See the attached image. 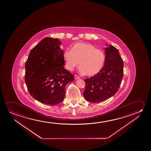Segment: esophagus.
<instances>
[{"label":"esophagus","instance_id":"esophagus-1","mask_svg":"<svg viewBox=\"0 0 151 151\" xmlns=\"http://www.w3.org/2000/svg\"><path fill=\"white\" fill-rule=\"evenodd\" d=\"M74 77L75 79H79V78H80V77L79 76H78V75H75Z\"/></svg>","mask_w":151,"mask_h":151}]
</instances>
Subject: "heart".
<instances>
[{
  "label": "heart",
  "mask_w": 151,
  "mask_h": 151,
  "mask_svg": "<svg viewBox=\"0 0 151 151\" xmlns=\"http://www.w3.org/2000/svg\"><path fill=\"white\" fill-rule=\"evenodd\" d=\"M66 69L72 71L78 65L79 70L87 76L97 74L104 66V52L91 44L79 42L72 46L70 51L66 50L63 54Z\"/></svg>",
  "instance_id": "b5f03b06"
}]
</instances>
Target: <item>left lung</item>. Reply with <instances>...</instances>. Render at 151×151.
Wrapping results in <instances>:
<instances>
[{
  "label": "left lung",
  "mask_w": 151,
  "mask_h": 151,
  "mask_svg": "<svg viewBox=\"0 0 151 151\" xmlns=\"http://www.w3.org/2000/svg\"><path fill=\"white\" fill-rule=\"evenodd\" d=\"M105 49L106 60L102 70L85 79L86 87L83 95L89 102H100L114 95L123 78V61L118 50L112 45Z\"/></svg>",
  "instance_id": "1"
}]
</instances>
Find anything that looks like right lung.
Instances as JSON below:
<instances>
[{"label":"right lung","mask_w":151,"mask_h":151,"mask_svg":"<svg viewBox=\"0 0 151 151\" xmlns=\"http://www.w3.org/2000/svg\"><path fill=\"white\" fill-rule=\"evenodd\" d=\"M58 39L45 37L31 51L25 64V82L30 95L45 104L63 101L65 87L74 81V75L64 67L63 50Z\"/></svg>","instance_id":"obj_1"}]
</instances>
